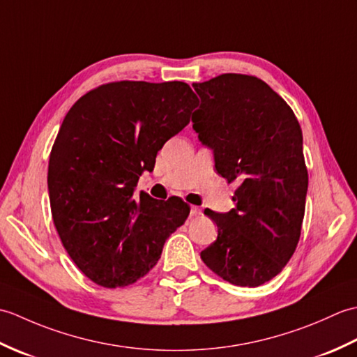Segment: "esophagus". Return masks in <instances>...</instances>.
Here are the masks:
<instances>
[{
    "mask_svg": "<svg viewBox=\"0 0 357 357\" xmlns=\"http://www.w3.org/2000/svg\"><path fill=\"white\" fill-rule=\"evenodd\" d=\"M201 215H202L201 207H196V206L190 207V216H201Z\"/></svg>",
    "mask_w": 357,
    "mask_h": 357,
    "instance_id": "1",
    "label": "esophagus"
}]
</instances>
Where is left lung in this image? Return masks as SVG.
<instances>
[{"label":"left lung","instance_id":"left-lung-1","mask_svg":"<svg viewBox=\"0 0 357 357\" xmlns=\"http://www.w3.org/2000/svg\"><path fill=\"white\" fill-rule=\"evenodd\" d=\"M201 98L192 116L215 169L238 181L227 213L206 208L218 238L201 259L227 282L257 287L279 275L299 242L308 173L293 110L259 78L225 73L193 84Z\"/></svg>","mask_w":357,"mask_h":357}]
</instances>
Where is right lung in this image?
Returning <instances> with one entry per match:
<instances>
[{"mask_svg": "<svg viewBox=\"0 0 357 357\" xmlns=\"http://www.w3.org/2000/svg\"><path fill=\"white\" fill-rule=\"evenodd\" d=\"M198 98L185 82H110L67 113L49 159L53 222L66 252L98 285L136 282L155 267L190 207L135 196L158 150L190 123Z\"/></svg>", "mask_w": 357, "mask_h": 357, "instance_id": "right-lung-1", "label": "right lung"}]
</instances>
